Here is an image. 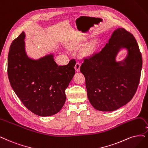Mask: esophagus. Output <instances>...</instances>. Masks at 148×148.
<instances>
[{
    "label": "esophagus",
    "mask_w": 148,
    "mask_h": 148,
    "mask_svg": "<svg viewBox=\"0 0 148 148\" xmlns=\"http://www.w3.org/2000/svg\"><path fill=\"white\" fill-rule=\"evenodd\" d=\"M74 68H75V69L76 71H79L80 68V63L76 62V63H75V64Z\"/></svg>",
    "instance_id": "esophagus-1"
}]
</instances>
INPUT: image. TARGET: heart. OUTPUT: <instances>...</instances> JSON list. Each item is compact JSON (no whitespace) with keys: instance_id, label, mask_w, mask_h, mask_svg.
Listing matches in <instances>:
<instances>
[{"instance_id":"heart-1","label":"heart","mask_w":148,"mask_h":148,"mask_svg":"<svg viewBox=\"0 0 148 148\" xmlns=\"http://www.w3.org/2000/svg\"><path fill=\"white\" fill-rule=\"evenodd\" d=\"M79 45H80V42H75L74 44H73V45L72 46H71V47H78Z\"/></svg>"}]
</instances>
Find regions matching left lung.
I'll return each mask as SVG.
<instances>
[{"instance_id":"1","label":"left lung","mask_w":148,"mask_h":148,"mask_svg":"<svg viewBox=\"0 0 148 148\" xmlns=\"http://www.w3.org/2000/svg\"><path fill=\"white\" fill-rule=\"evenodd\" d=\"M122 48L127 49V56L116 62V57ZM141 68L142 57L135 37L123 28L114 30L104 47L85 59L80 66L92 107L112 112L127 104L137 90Z\"/></svg>"}]
</instances>
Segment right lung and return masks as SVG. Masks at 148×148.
<instances>
[{
  "instance_id": "1",
  "label": "right lung",
  "mask_w": 148,
  "mask_h": 148,
  "mask_svg": "<svg viewBox=\"0 0 148 148\" xmlns=\"http://www.w3.org/2000/svg\"><path fill=\"white\" fill-rule=\"evenodd\" d=\"M25 33L10 46L8 76L13 90L24 106L40 116L57 113L66 101L65 90L75 74V60L58 66L53 53L38 60L27 55Z\"/></svg>"
}]
</instances>
